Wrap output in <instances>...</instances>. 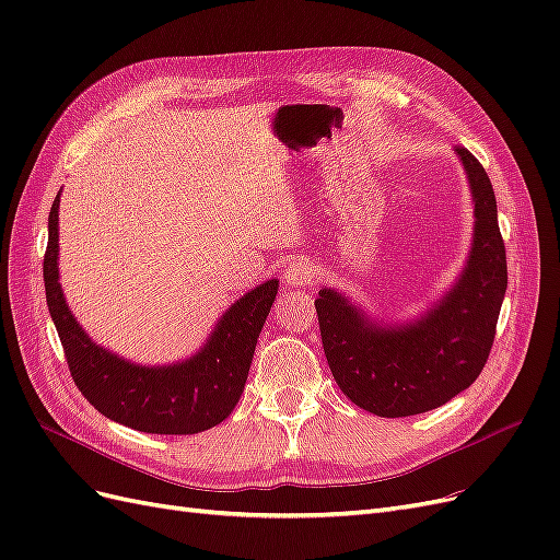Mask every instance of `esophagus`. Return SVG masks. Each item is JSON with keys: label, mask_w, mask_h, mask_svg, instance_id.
<instances>
[{"label": "esophagus", "mask_w": 560, "mask_h": 560, "mask_svg": "<svg viewBox=\"0 0 560 560\" xmlns=\"http://www.w3.org/2000/svg\"><path fill=\"white\" fill-rule=\"evenodd\" d=\"M282 280L290 287H299V290H306V287L315 284V273L308 261L292 259L282 268Z\"/></svg>", "instance_id": "1"}]
</instances>
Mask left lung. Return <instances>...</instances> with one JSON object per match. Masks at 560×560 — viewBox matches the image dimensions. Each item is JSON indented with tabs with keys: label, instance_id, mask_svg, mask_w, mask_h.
I'll list each match as a JSON object with an SVG mask.
<instances>
[{
	"label": "left lung",
	"instance_id": "8db88e82",
	"mask_svg": "<svg viewBox=\"0 0 560 560\" xmlns=\"http://www.w3.org/2000/svg\"><path fill=\"white\" fill-rule=\"evenodd\" d=\"M474 206L471 245L460 276L418 317H371L350 296L322 287L315 299L322 346L334 381L360 409L381 418L444 406L479 378L493 348L506 292L498 202L481 163L455 149Z\"/></svg>",
	"mask_w": 560,
	"mask_h": 560
}]
</instances>
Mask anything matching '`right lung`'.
I'll list each match as a JSON object with an SVG mask.
<instances>
[{"instance_id": "right-lung-1", "label": "right lung", "mask_w": 560, "mask_h": 560, "mask_svg": "<svg viewBox=\"0 0 560 560\" xmlns=\"http://www.w3.org/2000/svg\"><path fill=\"white\" fill-rule=\"evenodd\" d=\"M58 210L60 191L48 212L44 287L81 395L109 420L149 434H198L226 420L245 389L280 280H266L235 301L191 358L159 366L135 364L97 346L67 306L58 270Z\"/></svg>"}]
</instances>
